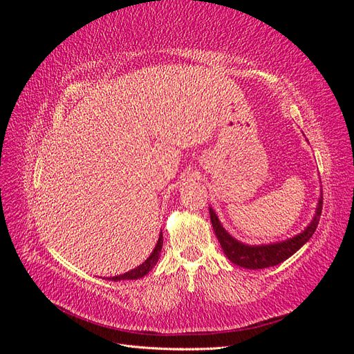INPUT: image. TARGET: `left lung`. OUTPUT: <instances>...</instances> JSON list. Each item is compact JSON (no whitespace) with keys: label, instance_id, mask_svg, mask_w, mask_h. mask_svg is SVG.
<instances>
[{"label":"left lung","instance_id":"left-lung-1","mask_svg":"<svg viewBox=\"0 0 354 354\" xmlns=\"http://www.w3.org/2000/svg\"><path fill=\"white\" fill-rule=\"evenodd\" d=\"M322 203H324V198H320L316 208V216L303 233H299L297 236L288 241L270 243V245H255V246L245 245L232 238L230 234L224 230V227L220 224V220L212 208H209V217L221 248L233 264L245 267V269H252V270L266 269V267L276 266L289 259V257L295 254L310 238L313 236V233L316 232V227L320 220V214H322Z\"/></svg>","mask_w":354,"mask_h":354}]
</instances>
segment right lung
I'll return each instance as SVG.
<instances>
[{
	"instance_id": "right-lung-1",
	"label": "right lung",
	"mask_w": 354,
	"mask_h": 354,
	"mask_svg": "<svg viewBox=\"0 0 354 354\" xmlns=\"http://www.w3.org/2000/svg\"><path fill=\"white\" fill-rule=\"evenodd\" d=\"M160 250H162V233L159 234V239H158V243H156V246H155V250H153V252L149 255V259L143 263V264H140L137 267V269H134V270H131V272H127V273H124V274H120V276H115V277H108L109 281H115V282H118V281H133V279H140V277H143L145 274H147L149 272H151V269L152 267L158 263V260H159V255H160Z\"/></svg>"
}]
</instances>
